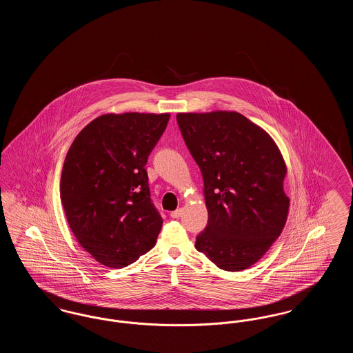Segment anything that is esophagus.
Listing matches in <instances>:
<instances>
[{
	"label": "esophagus",
	"mask_w": 353,
	"mask_h": 353,
	"mask_svg": "<svg viewBox=\"0 0 353 353\" xmlns=\"http://www.w3.org/2000/svg\"><path fill=\"white\" fill-rule=\"evenodd\" d=\"M181 214H183V209H177V210H174V212L170 213V217H172V219H180Z\"/></svg>",
	"instance_id": "34e87169"
}]
</instances>
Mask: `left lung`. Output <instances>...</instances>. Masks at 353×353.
<instances>
[{
    "mask_svg": "<svg viewBox=\"0 0 353 353\" xmlns=\"http://www.w3.org/2000/svg\"><path fill=\"white\" fill-rule=\"evenodd\" d=\"M201 169L208 225L196 249L226 271L249 269L285 228L283 156L265 130L234 111L177 114Z\"/></svg>",
    "mask_w": 353,
    "mask_h": 353,
    "instance_id": "left-lung-1",
    "label": "left lung"
}]
</instances>
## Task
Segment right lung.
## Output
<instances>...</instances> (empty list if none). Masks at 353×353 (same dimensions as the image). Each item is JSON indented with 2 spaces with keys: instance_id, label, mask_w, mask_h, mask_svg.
Segmentation results:
<instances>
[{
  "instance_id": "1",
  "label": "right lung",
  "mask_w": 353,
  "mask_h": 353,
  "mask_svg": "<svg viewBox=\"0 0 353 353\" xmlns=\"http://www.w3.org/2000/svg\"><path fill=\"white\" fill-rule=\"evenodd\" d=\"M169 114H105L75 137L61 176L68 226L99 263L121 269L150 252L163 226L145 164Z\"/></svg>"
}]
</instances>
